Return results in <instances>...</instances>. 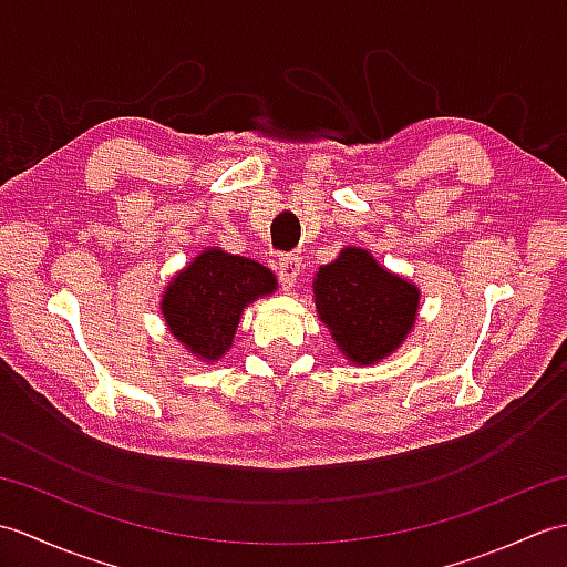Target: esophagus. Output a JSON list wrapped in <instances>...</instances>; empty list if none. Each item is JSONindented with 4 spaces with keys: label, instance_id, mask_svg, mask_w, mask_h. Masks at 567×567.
I'll return each instance as SVG.
<instances>
[{
    "label": "esophagus",
    "instance_id": "obj_1",
    "mask_svg": "<svg viewBox=\"0 0 567 567\" xmlns=\"http://www.w3.org/2000/svg\"><path fill=\"white\" fill-rule=\"evenodd\" d=\"M299 270H302V260L295 252H287V256H280L277 260V275H280V282L285 290H295V282L299 277Z\"/></svg>",
    "mask_w": 567,
    "mask_h": 567
}]
</instances>
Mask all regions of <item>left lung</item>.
I'll use <instances>...</instances> for the list:
<instances>
[{"instance_id":"1","label":"left lung","mask_w":567,"mask_h":567,"mask_svg":"<svg viewBox=\"0 0 567 567\" xmlns=\"http://www.w3.org/2000/svg\"><path fill=\"white\" fill-rule=\"evenodd\" d=\"M315 297L323 327L358 365L390 355L412 331L419 309L416 287L380 268L363 248H346L319 268Z\"/></svg>"}]
</instances>
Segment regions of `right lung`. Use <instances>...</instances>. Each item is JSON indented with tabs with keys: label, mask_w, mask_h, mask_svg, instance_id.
Wrapping results in <instances>:
<instances>
[{
	"label": "right lung",
	"mask_w": 567,
	"mask_h": 567,
	"mask_svg": "<svg viewBox=\"0 0 567 567\" xmlns=\"http://www.w3.org/2000/svg\"><path fill=\"white\" fill-rule=\"evenodd\" d=\"M275 285L265 265L214 248L175 277L161 309L175 339L209 363L228 351L244 307Z\"/></svg>",
	"instance_id": "1"
}]
</instances>
